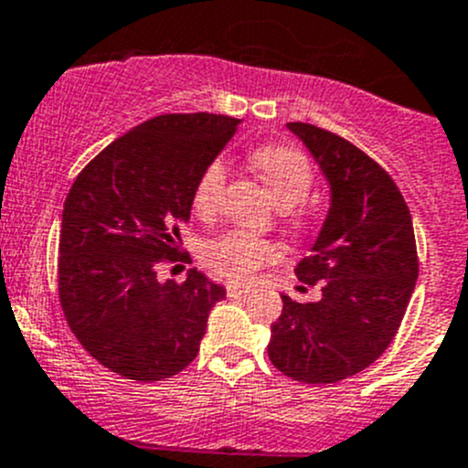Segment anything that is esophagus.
<instances>
[{"mask_svg":"<svg viewBox=\"0 0 468 468\" xmlns=\"http://www.w3.org/2000/svg\"><path fill=\"white\" fill-rule=\"evenodd\" d=\"M249 291H251V288L239 286V283H229V286H226V295H229V298H242Z\"/></svg>","mask_w":468,"mask_h":468,"instance_id":"esophagus-1","label":"esophagus"}]
</instances>
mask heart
<instances>
[{
	"label": "heart",
	"instance_id": "1",
	"mask_svg": "<svg viewBox=\"0 0 468 468\" xmlns=\"http://www.w3.org/2000/svg\"><path fill=\"white\" fill-rule=\"evenodd\" d=\"M254 165L268 185L270 194L279 207H293L303 203L314 185V173L307 156L295 147L265 145L254 152ZM229 182V164L224 159H212L200 170L194 186V209L200 217H212L219 209ZM279 251L272 242L249 233V230H229L219 238L209 239L203 247V261L214 274L230 282H247L263 265L277 261Z\"/></svg>",
	"mask_w": 468,
	"mask_h": 468
}]
</instances>
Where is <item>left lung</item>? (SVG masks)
<instances>
[{"label":"left lung","instance_id":"left-lung-1","mask_svg":"<svg viewBox=\"0 0 468 468\" xmlns=\"http://www.w3.org/2000/svg\"><path fill=\"white\" fill-rule=\"evenodd\" d=\"M330 185V207L312 256L295 274L321 283V300L282 295L268 356L286 377L337 383L372 365L397 335L418 279L416 235L390 175L337 133L288 122Z\"/></svg>","mask_w":468,"mask_h":468}]
</instances>
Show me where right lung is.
Instances as JSON below:
<instances>
[{
	"label": "right lung",
	"instance_id": "right-lung-1",
	"mask_svg": "<svg viewBox=\"0 0 468 468\" xmlns=\"http://www.w3.org/2000/svg\"><path fill=\"white\" fill-rule=\"evenodd\" d=\"M239 120L212 112L159 115L133 126L82 168L59 233V303L94 360L133 381H164L198 356L209 309L226 288L189 270L159 282L180 256L194 186Z\"/></svg>",
	"mask_w": 468,
	"mask_h": 468
}]
</instances>
